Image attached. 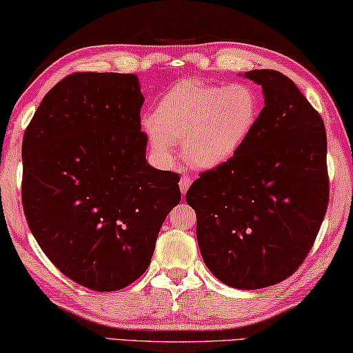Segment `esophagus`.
Wrapping results in <instances>:
<instances>
[{
    "label": "esophagus",
    "mask_w": 353,
    "mask_h": 353,
    "mask_svg": "<svg viewBox=\"0 0 353 353\" xmlns=\"http://www.w3.org/2000/svg\"><path fill=\"white\" fill-rule=\"evenodd\" d=\"M191 183H192L191 176H188V175H183V176H181V180H180V189H181V194H183V195L188 192V189H189V186H191Z\"/></svg>",
    "instance_id": "1"
}]
</instances>
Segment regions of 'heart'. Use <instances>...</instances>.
I'll return each mask as SVG.
<instances>
[{
	"instance_id": "b5f03b06",
	"label": "heart",
	"mask_w": 353,
	"mask_h": 353,
	"mask_svg": "<svg viewBox=\"0 0 353 353\" xmlns=\"http://www.w3.org/2000/svg\"><path fill=\"white\" fill-rule=\"evenodd\" d=\"M262 97L246 83H210L188 79L161 96L153 117L143 118L151 148L164 161L183 156L195 169H216L240 153L256 131Z\"/></svg>"
}]
</instances>
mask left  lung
I'll return each instance as SVG.
<instances>
[{"label": "left lung", "instance_id": "8db88e82", "mask_svg": "<svg viewBox=\"0 0 353 353\" xmlns=\"http://www.w3.org/2000/svg\"><path fill=\"white\" fill-rule=\"evenodd\" d=\"M265 107L240 153L200 173L186 202L203 262L221 283L256 290L284 281L311 251L330 197L322 117L287 75L245 74Z\"/></svg>", "mask_w": 353, "mask_h": 353}]
</instances>
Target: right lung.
I'll use <instances>...</instances> for the list:
<instances>
[{
  "mask_svg": "<svg viewBox=\"0 0 353 353\" xmlns=\"http://www.w3.org/2000/svg\"><path fill=\"white\" fill-rule=\"evenodd\" d=\"M137 75L75 72L48 91L21 145V203L50 262L96 292L142 276L180 175L145 161Z\"/></svg>",
  "mask_w": 353,
  "mask_h": 353,
  "instance_id": "1",
  "label": "right lung"
}]
</instances>
